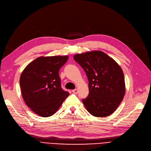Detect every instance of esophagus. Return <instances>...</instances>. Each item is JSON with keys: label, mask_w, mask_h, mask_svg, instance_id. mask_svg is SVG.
Returning a JSON list of instances; mask_svg holds the SVG:
<instances>
[{"label": "esophagus", "mask_w": 151, "mask_h": 151, "mask_svg": "<svg viewBox=\"0 0 151 151\" xmlns=\"http://www.w3.org/2000/svg\"><path fill=\"white\" fill-rule=\"evenodd\" d=\"M72 92L75 94H76V93H78V89H75V90H72Z\"/></svg>", "instance_id": "1"}]
</instances>
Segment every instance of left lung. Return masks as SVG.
<instances>
[{"label": "left lung", "mask_w": 151, "mask_h": 151, "mask_svg": "<svg viewBox=\"0 0 151 151\" xmlns=\"http://www.w3.org/2000/svg\"><path fill=\"white\" fill-rule=\"evenodd\" d=\"M83 68L89 81V94L83 99L86 110L95 116L113 114L125 93L122 70L114 59L101 51H92L73 56Z\"/></svg>", "instance_id": "8db88e82"}]
</instances>
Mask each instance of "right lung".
<instances>
[{"label": "right lung", "mask_w": 151, "mask_h": 151, "mask_svg": "<svg viewBox=\"0 0 151 151\" xmlns=\"http://www.w3.org/2000/svg\"><path fill=\"white\" fill-rule=\"evenodd\" d=\"M68 56H41L31 62L20 77L21 93L26 104L42 117L55 114L70 95L61 88L59 70Z\"/></svg>", "instance_id": "right-lung-1"}]
</instances>
